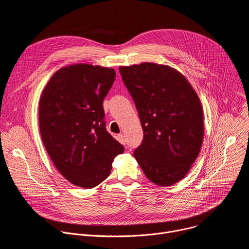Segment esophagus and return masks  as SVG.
<instances>
[{
    "mask_svg": "<svg viewBox=\"0 0 249 249\" xmlns=\"http://www.w3.org/2000/svg\"><path fill=\"white\" fill-rule=\"evenodd\" d=\"M117 140L120 142V143L122 145H125L126 144V140H125V136L123 134H119L117 135Z\"/></svg>",
    "mask_w": 249,
    "mask_h": 249,
    "instance_id": "obj_1",
    "label": "esophagus"
}]
</instances>
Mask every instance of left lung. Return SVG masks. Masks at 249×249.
<instances>
[{
	"instance_id": "left-lung-1",
	"label": "left lung",
	"mask_w": 249,
	"mask_h": 249,
	"mask_svg": "<svg viewBox=\"0 0 249 249\" xmlns=\"http://www.w3.org/2000/svg\"><path fill=\"white\" fill-rule=\"evenodd\" d=\"M119 72L144 132L134 157L153 183L173 185L187 174L201 150L200 99L186 78L169 66L142 63L120 67Z\"/></svg>"
}]
</instances>
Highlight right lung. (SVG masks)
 <instances>
[{"mask_svg":"<svg viewBox=\"0 0 249 249\" xmlns=\"http://www.w3.org/2000/svg\"><path fill=\"white\" fill-rule=\"evenodd\" d=\"M110 68L75 64L58 70L39 100L44 147L71 183L93 188L107 178L124 147L105 128L103 99L115 80Z\"/></svg>","mask_w":249,"mask_h":249,"instance_id":"right-lung-1","label":"right lung"}]
</instances>
